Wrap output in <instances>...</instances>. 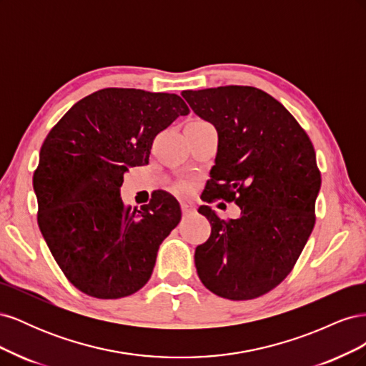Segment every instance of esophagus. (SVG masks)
<instances>
[{
    "mask_svg": "<svg viewBox=\"0 0 366 366\" xmlns=\"http://www.w3.org/2000/svg\"><path fill=\"white\" fill-rule=\"evenodd\" d=\"M182 210H183L184 215L194 214V212H195V204L191 203V202H183V203H182Z\"/></svg>",
    "mask_w": 366,
    "mask_h": 366,
    "instance_id": "esophagus-1",
    "label": "esophagus"
}]
</instances>
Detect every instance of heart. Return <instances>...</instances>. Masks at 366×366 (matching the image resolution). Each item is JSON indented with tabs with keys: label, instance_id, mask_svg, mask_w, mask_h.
I'll use <instances>...</instances> for the list:
<instances>
[{
	"label": "heart",
	"instance_id": "obj_1",
	"mask_svg": "<svg viewBox=\"0 0 366 366\" xmlns=\"http://www.w3.org/2000/svg\"><path fill=\"white\" fill-rule=\"evenodd\" d=\"M194 122H202V120H194ZM203 124H204V122H203Z\"/></svg>",
	"mask_w": 366,
	"mask_h": 366
}]
</instances>
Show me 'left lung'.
Here are the masks:
<instances>
[{"instance_id":"obj_1","label":"left lung","mask_w":366,"mask_h":366,"mask_svg":"<svg viewBox=\"0 0 366 366\" xmlns=\"http://www.w3.org/2000/svg\"><path fill=\"white\" fill-rule=\"evenodd\" d=\"M182 96L218 132L207 202L223 198L241 209L237 219L198 209L212 227L195 249L198 278L232 301L262 296L292 272L315 227L320 172L312 140L282 104L254 86Z\"/></svg>"}]
</instances>
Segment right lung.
Here are the masks:
<instances>
[{"label":"right lung","mask_w":366,"mask_h":366,"mask_svg":"<svg viewBox=\"0 0 366 366\" xmlns=\"http://www.w3.org/2000/svg\"><path fill=\"white\" fill-rule=\"evenodd\" d=\"M186 114L177 94L104 88L74 104L44 140L33 174L38 226L85 295L119 299L149 281L160 244L180 223V204L159 192L131 210L120 186L129 168L148 164L154 137Z\"/></svg>","instance_id":"1"}]
</instances>
